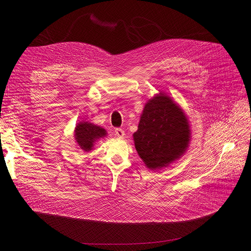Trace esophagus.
<instances>
[{"mask_svg": "<svg viewBox=\"0 0 251 251\" xmlns=\"http://www.w3.org/2000/svg\"><path fill=\"white\" fill-rule=\"evenodd\" d=\"M115 135L118 136L119 138H123L125 135V131L121 128H116L115 129Z\"/></svg>", "mask_w": 251, "mask_h": 251, "instance_id": "1", "label": "esophagus"}]
</instances>
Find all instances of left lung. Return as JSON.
Masks as SVG:
<instances>
[{"label": "left lung", "instance_id": "left-lung-1", "mask_svg": "<svg viewBox=\"0 0 251 251\" xmlns=\"http://www.w3.org/2000/svg\"><path fill=\"white\" fill-rule=\"evenodd\" d=\"M190 134L185 113L172 99L160 92L144 105L133 140L143 163L151 170H157L184 154Z\"/></svg>", "mask_w": 251, "mask_h": 251}]
</instances>
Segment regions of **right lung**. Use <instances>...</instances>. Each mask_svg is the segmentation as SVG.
Returning a JSON list of instances; mask_svg holds the SVG:
<instances>
[{
  "mask_svg": "<svg viewBox=\"0 0 251 251\" xmlns=\"http://www.w3.org/2000/svg\"><path fill=\"white\" fill-rule=\"evenodd\" d=\"M74 136L77 144L84 151L92 150L95 142L107 135V131L102 127L88 122L78 123L74 130Z\"/></svg>",
  "mask_w": 251,
  "mask_h": 251,
  "instance_id": "add662e5",
  "label": "right lung"
}]
</instances>
